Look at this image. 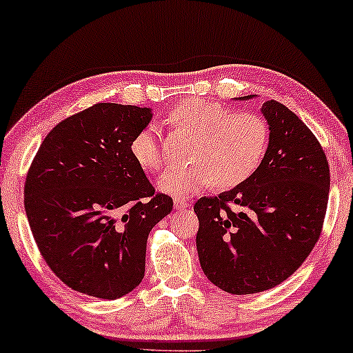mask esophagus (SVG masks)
Returning <instances> with one entry per match:
<instances>
[{"label":"esophagus","mask_w":353,"mask_h":353,"mask_svg":"<svg viewBox=\"0 0 353 353\" xmlns=\"http://www.w3.org/2000/svg\"><path fill=\"white\" fill-rule=\"evenodd\" d=\"M173 206H175V210H184V208L189 206V201L184 200L183 197H175V200H173Z\"/></svg>","instance_id":"esophagus-1"}]
</instances>
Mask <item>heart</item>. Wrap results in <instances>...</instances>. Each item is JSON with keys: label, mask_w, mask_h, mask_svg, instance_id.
<instances>
[{"label": "heart", "mask_w": 353, "mask_h": 353, "mask_svg": "<svg viewBox=\"0 0 353 353\" xmlns=\"http://www.w3.org/2000/svg\"><path fill=\"white\" fill-rule=\"evenodd\" d=\"M165 122L194 139L188 150L190 163L170 167L159 178L158 186L167 194L190 195L211 183L219 189L241 186L268 154L269 125L258 114L236 112L221 103L192 97L176 103ZM130 152L143 170L159 172L164 167L163 147L153 126L131 139Z\"/></svg>", "instance_id": "1"}]
</instances>
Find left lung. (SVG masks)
I'll use <instances>...</instances> for the list:
<instances>
[{
	"label": "left lung",
	"mask_w": 353,
	"mask_h": 353,
	"mask_svg": "<svg viewBox=\"0 0 353 353\" xmlns=\"http://www.w3.org/2000/svg\"><path fill=\"white\" fill-rule=\"evenodd\" d=\"M263 114L270 141L259 169L194 205L201 269L236 296L272 290L303 264L319 241L330 192L327 156L308 126L275 100L264 103Z\"/></svg>",
	"instance_id": "1"
}]
</instances>
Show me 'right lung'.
Returning <instances> with one entry per match:
<instances>
[{
  "label": "right lung",
  "instance_id": "right-lung-1",
  "mask_svg": "<svg viewBox=\"0 0 353 353\" xmlns=\"http://www.w3.org/2000/svg\"><path fill=\"white\" fill-rule=\"evenodd\" d=\"M150 119L148 108L97 103L57 123L34 156L28 222L45 263L73 291L114 300L143 279L150 231L173 208L130 152Z\"/></svg>",
  "mask_w": 353,
  "mask_h": 353
}]
</instances>
